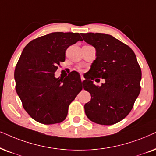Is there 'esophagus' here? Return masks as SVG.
Returning <instances> with one entry per match:
<instances>
[{
    "label": "esophagus",
    "instance_id": "34e87169",
    "mask_svg": "<svg viewBox=\"0 0 156 156\" xmlns=\"http://www.w3.org/2000/svg\"><path fill=\"white\" fill-rule=\"evenodd\" d=\"M80 79H81V81L83 82V80H85L84 77H83V76H80Z\"/></svg>",
    "mask_w": 156,
    "mask_h": 156
}]
</instances>
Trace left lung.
Returning a JSON list of instances; mask_svg holds the SVG:
<instances>
[{
	"instance_id": "1",
	"label": "left lung",
	"mask_w": 156,
	"mask_h": 156,
	"mask_svg": "<svg viewBox=\"0 0 156 156\" xmlns=\"http://www.w3.org/2000/svg\"><path fill=\"white\" fill-rule=\"evenodd\" d=\"M87 43L96 50V58L83 80V88L90 93V101L84 105L89 119L95 123L110 126L128 115L140 91L141 70L133 50L111 35L82 33ZM101 87L91 80L99 81Z\"/></svg>"
}]
</instances>
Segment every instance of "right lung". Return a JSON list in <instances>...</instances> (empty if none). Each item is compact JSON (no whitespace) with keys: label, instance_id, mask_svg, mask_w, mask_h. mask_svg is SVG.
I'll use <instances>...</instances> for the list:
<instances>
[{"label":"right lung","instance_id":"1","mask_svg":"<svg viewBox=\"0 0 156 156\" xmlns=\"http://www.w3.org/2000/svg\"><path fill=\"white\" fill-rule=\"evenodd\" d=\"M78 41H83L78 33H51L31 41L22 52L14 72L16 90L24 109L38 123L63 121L70 103L82 90L81 80L77 81L73 74L63 80L54 76L65 61L66 50Z\"/></svg>","mask_w":156,"mask_h":156}]
</instances>
